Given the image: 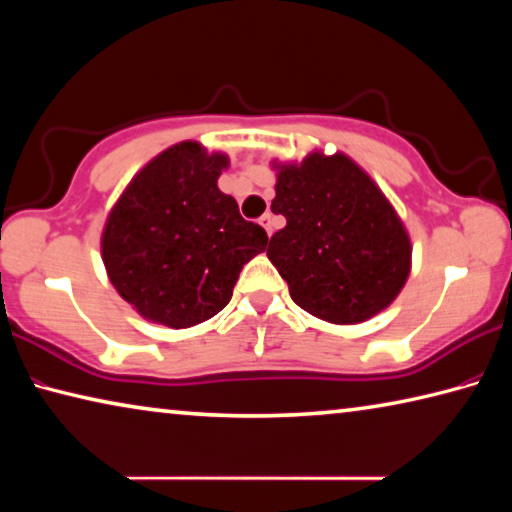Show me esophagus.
<instances>
[{"label": "esophagus", "mask_w": 512, "mask_h": 512, "mask_svg": "<svg viewBox=\"0 0 512 512\" xmlns=\"http://www.w3.org/2000/svg\"><path fill=\"white\" fill-rule=\"evenodd\" d=\"M259 223L264 225V230H266V235L271 237L273 235V214L271 212H266V214H262V219H259Z\"/></svg>", "instance_id": "34e87169"}]
</instances>
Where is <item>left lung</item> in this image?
<instances>
[{
  "instance_id": "left-lung-1",
  "label": "left lung",
  "mask_w": 512,
  "mask_h": 512,
  "mask_svg": "<svg viewBox=\"0 0 512 512\" xmlns=\"http://www.w3.org/2000/svg\"><path fill=\"white\" fill-rule=\"evenodd\" d=\"M275 169L271 210L287 225L266 255L293 302L334 325L363 323L391 305L411 271V241L368 173L343 153Z\"/></svg>"
}]
</instances>
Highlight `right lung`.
I'll use <instances>...</instances> for the list:
<instances>
[{
    "label": "right lung",
    "mask_w": 512,
    "mask_h": 512,
    "mask_svg": "<svg viewBox=\"0 0 512 512\" xmlns=\"http://www.w3.org/2000/svg\"><path fill=\"white\" fill-rule=\"evenodd\" d=\"M225 167L228 155L180 142L146 164L108 214L103 264L146 320L185 329L219 314L241 268L266 248L262 225L216 187Z\"/></svg>",
    "instance_id": "1"
}]
</instances>
